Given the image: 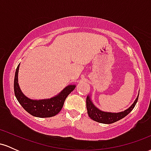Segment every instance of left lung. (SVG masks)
<instances>
[{
    "label": "left lung",
    "instance_id": "8db88e82",
    "mask_svg": "<svg viewBox=\"0 0 151 151\" xmlns=\"http://www.w3.org/2000/svg\"><path fill=\"white\" fill-rule=\"evenodd\" d=\"M138 96H139V92H138V96L135 100L132 105L124 111L120 112H109L104 111L99 109L93 104L92 100L91 99V94L88 95L86 97V109H87V114L92 120L96 121V122L101 123V124H113L114 122L121 120V119L124 118L129 114L133 108L136 106L137 101H138Z\"/></svg>",
    "mask_w": 151,
    "mask_h": 151
}]
</instances>
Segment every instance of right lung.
I'll list each match as a JSON object with an SVG mask.
<instances>
[{"instance_id": "right-lung-1", "label": "right lung", "mask_w": 151, "mask_h": 151, "mask_svg": "<svg viewBox=\"0 0 151 151\" xmlns=\"http://www.w3.org/2000/svg\"><path fill=\"white\" fill-rule=\"evenodd\" d=\"M20 64L15 71L14 91L15 97L27 112L39 118H48L57 115L61 111L66 98L75 89L76 84H69L55 96L43 99H32L26 96L18 84V72Z\"/></svg>"}]
</instances>
